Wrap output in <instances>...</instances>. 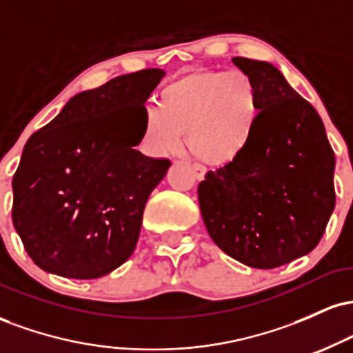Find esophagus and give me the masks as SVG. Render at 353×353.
Wrapping results in <instances>:
<instances>
[{
	"label": "esophagus",
	"instance_id": "1",
	"mask_svg": "<svg viewBox=\"0 0 353 353\" xmlns=\"http://www.w3.org/2000/svg\"><path fill=\"white\" fill-rule=\"evenodd\" d=\"M190 169H192V172H194V177H196L197 181H202L205 177V169L202 168V165H199V164H192L190 165Z\"/></svg>",
	"mask_w": 353,
	"mask_h": 353
}]
</instances>
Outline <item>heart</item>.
<instances>
[{
	"label": "heart",
	"instance_id": "obj_1",
	"mask_svg": "<svg viewBox=\"0 0 353 353\" xmlns=\"http://www.w3.org/2000/svg\"><path fill=\"white\" fill-rule=\"evenodd\" d=\"M159 104L161 109L144 112V151L152 156L177 151L185 132L190 152L216 168L236 163L245 152L262 114L261 89L244 71H189L165 84Z\"/></svg>",
	"mask_w": 353,
	"mask_h": 353
}]
</instances>
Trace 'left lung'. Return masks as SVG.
Returning <instances> with one entry per match:
<instances>
[{
    "instance_id": "obj_1",
    "label": "left lung",
    "mask_w": 353,
    "mask_h": 353,
    "mask_svg": "<svg viewBox=\"0 0 353 353\" xmlns=\"http://www.w3.org/2000/svg\"><path fill=\"white\" fill-rule=\"evenodd\" d=\"M257 83L262 114L236 163L197 188L210 239L254 269L289 264L315 249L335 208V154L310 103L267 61L232 58Z\"/></svg>"
}]
</instances>
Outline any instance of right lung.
I'll use <instances>...</instances> for the list:
<instances>
[{
    "label": "right lung",
    "mask_w": 353,
    "mask_h": 353,
    "mask_svg": "<svg viewBox=\"0 0 353 353\" xmlns=\"http://www.w3.org/2000/svg\"><path fill=\"white\" fill-rule=\"evenodd\" d=\"M164 76L151 68L78 92L24 144L13 224L39 269L98 279L134 252L145 202L171 165L132 149Z\"/></svg>",
    "instance_id": "obj_1"
}]
</instances>
